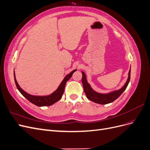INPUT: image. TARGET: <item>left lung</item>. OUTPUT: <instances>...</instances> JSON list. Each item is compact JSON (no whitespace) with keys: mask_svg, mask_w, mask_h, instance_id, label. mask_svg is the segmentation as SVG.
Wrapping results in <instances>:
<instances>
[{"mask_svg":"<svg viewBox=\"0 0 150 150\" xmlns=\"http://www.w3.org/2000/svg\"><path fill=\"white\" fill-rule=\"evenodd\" d=\"M82 74V83L86 97H87L88 99H89L90 101H91L93 102L100 104H106L115 101L116 99L117 98H119L120 96V95L124 92V91L127 88V86H128L130 81L131 68L128 72V79H127L125 85L118 90H116L114 91H112L111 93L106 94L99 93L94 91L92 89V88L91 87L90 84L88 83L87 79H86V76L84 72L83 71Z\"/></svg>","mask_w":150,"mask_h":150,"instance_id":"obj_1","label":"left lung"}]
</instances>
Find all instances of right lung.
Returning a JSON list of instances; mask_svg holds the SVG:
<instances>
[{
	"instance_id": "obj_1",
	"label": "right lung",
	"mask_w": 150,
	"mask_h": 150,
	"mask_svg": "<svg viewBox=\"0 0 150 150\" xmlns=\"http://www.w3.org/2000/svg\"><path fill=\"white\" fill-rule=\"evenodd\" d=\"M75 71H76V69L73 70L71 71L69 74L66 75L64 77V79H63L62 82L61 83L60 85L59 86L57 89L55 91L53 92L50 95H48V96H34V95L28 94V93L24 91L20 87L19 84L17 83L14 71H13V76H14L15 83L17 86V88L19 91V92L30 103L35 104L36 106L41 107L51 106L52 104L60 100L63 93H64L66 82L71 78L72 74H73Z\"/></svg>"
}]
</instances>
